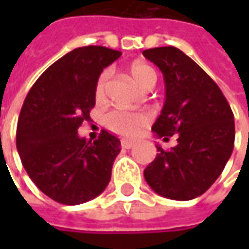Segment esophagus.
I'll return each instance as SVG.
<instances>
[{"label":"esophagus","instance_id":"1","mask_svg":"<svg viewBox=\"0 0 249 249\" xmlns=\"http://www.w3.org/2000/svg\"><path fill=\"white\" fill-rule=\"evenodd\" d=\"M134 145V142L133 141H127V140H122V148L124 149H130L131 147Z\"/></svg>","mask_w":249,"mask_h":249}]
</instances>
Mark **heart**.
Wrapping results in <instances>:
<instances>
[{"instance_id": "b5f03b06", "label": "heart", "mask_w": 249, "mask_h": 249, "mask_svg": "<svg viewBox=\"0 0 249 249\" xmlns=\"http://www.w3.org/2000/svg\"><path fill=\"white\" fill-rule=\"evenodd\" d=\"M130 77L140 89H147L148 86H154L157 82L155 71L142 62H136L130 66ZM110 72L104 71L101 73L98 80L95 83V100L104 101L107 95V87L109 82ZM149 123V116L142 112H129V110L112 109L105 113L104 124L112 133H116L123 137H134Z\"/></svg>"}]
</instances>
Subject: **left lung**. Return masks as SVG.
Masks as SVG:
<instances>
[{
	"label": "left lung",
	"mask_w": 249,
	"mask_h": 249,
	"mask_svg": "<svg viewBox=\"0 0 249 249\" xmlns=\"http://www.w3.org/2000/svg\"><path fill=\"white\" fill-rule=\"evenodd\" d=\"M163 73L166 100L152 130L177 145L158 154L144 170L159 196L188 201L202 196L223 172L234 148V115L222 90L176 47L142 51Z\"/></svg>",
	"instance_id": "1"
}]
</instances>
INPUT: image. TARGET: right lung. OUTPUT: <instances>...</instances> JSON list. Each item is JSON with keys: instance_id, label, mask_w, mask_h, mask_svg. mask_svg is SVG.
<instances>
[{"instance_id": "right-lung-1", "label": "right lung", "mask_w": 249, "mask_h": 249, "mask_svg": "<svg viewBox=\"0 0 249 249\" xmlns=\"http://www.w3.org/2000/svg\"><path fill=\"white\" fill-rule=\"evenodd\" d=\"M120 55L101 45L76 48L53 63L24 100L16 148L34 184L59 204L87 202L109 183L119 139L102 130L87 141L77 129L90 120L101 72Z\"/></svg>"}]
</instances>
